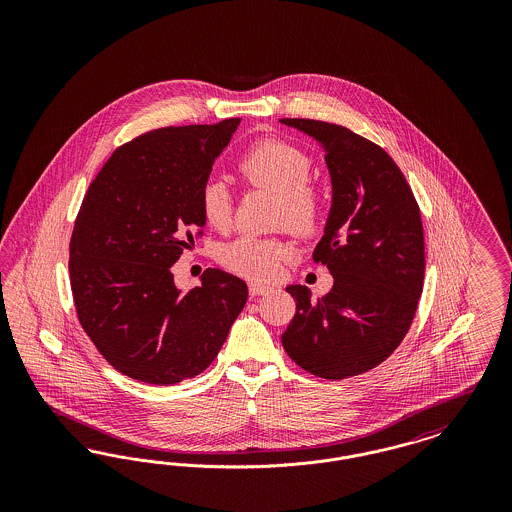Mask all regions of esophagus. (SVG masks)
<instances>
[{
  "instance_id": "obj_1",
  "label": "esophagus",
  "mask_w": 512,
  "mask_h": 512,
  "mask_svg": "<svg viewBox=\"0 0 512 512\" xmlns=\"http://www.w3.org/2000/svg\"><path fill=\"white\" fill-rule=\"evenodd\" d=\"M270 288L265 286V284H259V282H251L249 284V293L251 295H263V293H267Z\"/></svg>"
}]
</instances>
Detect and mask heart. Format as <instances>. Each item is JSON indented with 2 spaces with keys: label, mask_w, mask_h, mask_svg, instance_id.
Returning <instances> with one entry per match:
<instances>
[{
  "label": "heart",
  "mask_w": 512,
  "mask_h": 512,
  "mask_svg": "<svg viewBox=\"0 0 512 512\" xmlns=\"http://www.w3.org/2000/svg\"><path fill=\"white\" fill-rule=\"evenodd\" d=\"M238 169L249 184L278 195L276 219L280 224H288L297 234H309L317 228L322 195L309 182L311 157L301 147L278 138L259 140L242 155ZM199 207L209 226L224 230L232 220L228 186L217 178L207 180L201 188ZM288 257L290 245L286 242L249 234L219 249V261L224 267L253 280L272 278Z\"/></svg>",
  "instance_id": "1"
}]
</instances>
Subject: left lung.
<instances>
[{"mask_svg":"<svg viewBox=\"0 0 512 512\" xmlns=\"http://www.w3.org/2000/svg\"><path fill=\"white\" fill-rule=\"evenodd\" d=\"M280 122L326 153L332 205L313 259L334 276L317 301L307 286L286 288L297 309L282 345L303 370L343 380L386 361L409 332L424 284L420 211L382 147L330 122Z\"/></svg>","mask_w":512,"mask_h":512,"instance_id":"8db88e82","label":"left lung"}]
</instances>
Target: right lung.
I'll return each mask as SVG.
<instances>
[{
	"label": "right lung",
	"mask_w": 512,
	"mask_h": 512,
	"mask_svg": "<svg viewBox=\"0 0 512 512\" xmlns=\"http://www.w3.org/2000/svg\"><path fill=\"white\" fill-rule=\"evenodd\" d=\"M240 119L167 126L119 147L74 222L71 288L78 320L105 361L155 386L215 361L247 301V284L207 268L182 292L171 267L203 228L201 188Z\"/></svg>",
	"instance_id": "obj_1"
}]
</instances>
